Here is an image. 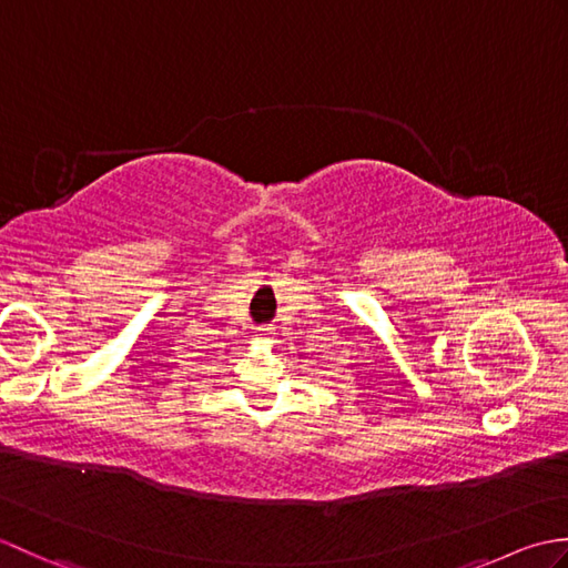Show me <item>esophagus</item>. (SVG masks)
Instances as JSON below:
<instances>
[{"mask_svg": "<svg viewBox=\"0 0 568 568\" xmlns=\"http://www.w3.org/2000/svg\"><path fill=\"white\" fill-rule=\"evenodd\" d=\"M253 336H256V339H261V342H273L275 327H273V324H263V327H256V332H253Z\"/></svg>", "mask_w": 568, "mask_h": 568, "instance_id": "34e87169", "label": "esophagus"}]
</instances>
